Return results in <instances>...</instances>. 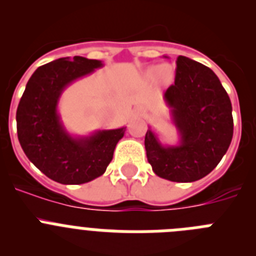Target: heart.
<instances>
[{
    "label": "heart",
    "mask_w": 256,
    "mask_h": 256,
    "mask_svg": "<svg viewBox=\"0 0 256 256\" xmlns=\"http://www.w3.org/2000/svg\"><path fill=\"white\" fill-rule=\"evenodd\" d=\"M158 70H159V69H158V68H155V69H152V72H154V73H158ZM162 73L165 74V72H162Z\"/></svg>",
    "instance_id": "heart-1"
}]
</instances>
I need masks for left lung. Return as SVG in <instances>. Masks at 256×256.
Segmentation results:
<instances>
[{
  "instance_id": "8db88e82",
  "label": "left lung",
  "mask_w": 256,
  "mask_h": 256,
  "mask_svg": "<svg viewBox=\"0 0 256 256\" xmlns=\"http://www.w3.org/2000/svg\"><path fill=\"white\" fill-rule=\"evenodd\" d=\"M174 84L165 91L180 144L162 146L148 130L144 148L156 176L172 182H195L216 168L234 136L232 105L210 68L178 56Z\"/></svg>"
}]
</instances>
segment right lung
<instances>
[{
	"label": "right lung",
	"mask_w": 256,
	"mask_h": 256,
	"mask_svg": "<svg viewBox=\"0 0 256 256\" xmlns=\"http://www.w3.org/2000/svg\"><path fill=\"white\" fill-rule=\"evenodd\" d=\"M102 66L82 56L61 58L38 68L16 110L18 138L26 158L44 176L62 184H82L105 173L126 128L72 137L58 114V102L76 79Z\"/></svg>",
	"instance_id": "obj_1"
}]
</instances>
